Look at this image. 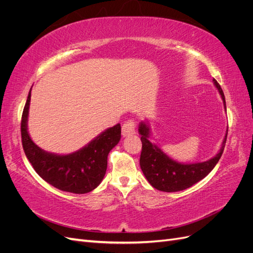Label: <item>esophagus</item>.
<instances>
[{"label":"esophagus","mask_w":253,"mask_h":253,"mask_svg":"<svg viewBox=\"0 0 253 253\" xmlns=\"http://www.w3.org/2000/svg\"><path fill=\"white\" fill-rule=\"evenodd\" d=\"M135 121L133 119H129L127 121H126L124 126H122V135L125 137L129 136V135H133L135 134Z\"/></svg>","instance_id":"obj_1"}]
</instances>
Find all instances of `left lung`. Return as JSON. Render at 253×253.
I'll list each match as a JSON object with an SVG mask.
<instances>
[{
	"label": "left lung",
	"mask_w": 253,
	"mask_h": 253,
	"mask_svg": "<svg viewBox=\"0 0 253 253\" xmlns=\"http://www.w3.org/2000/svg\"><path fill=\"white\" fill-rule=\"evenodd\" d=\"M213 83L219 91L226 110V100L223 89L215 79H213ZM138 132L141 135L140 139L142 142L140 168L145 178L152 187L159 191L177 192V191L192 187L196 182L205 178L213 170V168L216 166L224 152L228 129L217 154L207 162L195 164H181L175 162L174 159L168 156L156 143H152L150 141V127L145 122H140Z\"/></svg>",
	"instance_id": "left-lung-1"
}]
</instances>
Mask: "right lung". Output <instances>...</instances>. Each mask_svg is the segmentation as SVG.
Listing matches in <instances>:
<instances>
[{"instance_id": "add662e5", "label": "right lung", "mask_w": 253, "mask_h": 253, "mask_svg": "<svg viewBox=\"0 0 253 253\" xmlns=\"http://www.w3.org/2000/svg\"><path fill=\"white\" fill-rule=\"evenodd\" d=\"M30 90L21 121L22 145L29 163L40 177L61 191L75 194L93 191L104 177L110 151L121 138L120 125L105 129L85 147L71 154L48 153L38 147L27 131Z\"/></svg>"}]
</instances>
